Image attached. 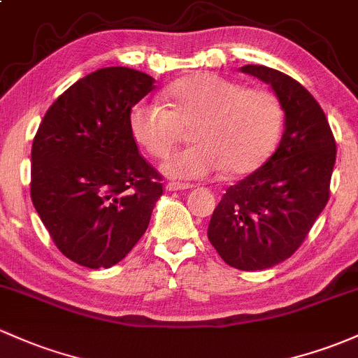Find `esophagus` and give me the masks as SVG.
I'll return each instance as SVG.
<instances>
[{
  "label": "esophagus",
  "mask_w": 358,
  "mask_h": 358,
  "mask_svg": "<svg viewBox=\"0 0 358 358\" xmlns=\"http://www.w3.org/2000/svg\"><path fill=\"white\" fill-rule=\"evenodd\" d=\"M191 184H182V182H167L165 184V189L167 191H186L191 189Z\"/></svg>",
  "instance_id": "obj_1"
}]
</instances>
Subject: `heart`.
<instances>
[{
  "mask_svg": "<svg viewBox=\"0 0 358 358\" xmlns=\"http://www.w3.org/2000/svg\"><path fill=\"white\" fill-rule=\"evenodd\" d=\"M167 105L140 101L129 113L134 140L152 157L162 159L191 129L196 141L172 153L162 172L172 179L194 180L218 174H248L259 167L278 143L282 106L264 88H245L213 73H194L171 83Z\"/></svg>",
  "mask_w": 358,
  "mask_h": 358,
  "instance_id": "heart-1",
  "label": "heart"
}]
</instances>
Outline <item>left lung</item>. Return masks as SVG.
Here are the masks:
<instances>
[{"instance_id":"obj_1","label":"left lung","mask_w":358,"mask_h":358,"mask_svg":"<svg viewBox=\"0 0 358 358\" xmlns=\"http://www.w3.org/2000/svg\"><path fill=\"white\" fill-rule=\"evenodd\" d=\"M239 70L275 92L285 114L283 134L270 159L222 196L208 239L227 264L257 271L294 255L324 210L336 143L321 106L301 83L259 64Z\"/></svg>"}]
</instances>
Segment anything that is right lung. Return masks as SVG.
Instances as JSON below:
<instances>
[{"instance_id":"obj_1","label":"right lung","mask_w":358,"mask_h":358,"mask_svg":"<svg viewBox=\"0 0 358 358\" xmlns=\"http://www.w3.org/2000/svg\"><path fill=\"white\" fill-rule=\"evenodd\" d=\"M153 83L131 68H101L56 99L34 138L32 203L57 249L82 266L119 263L162 196L129 129L133 106Z\"/></svg>"}]
</instances>
